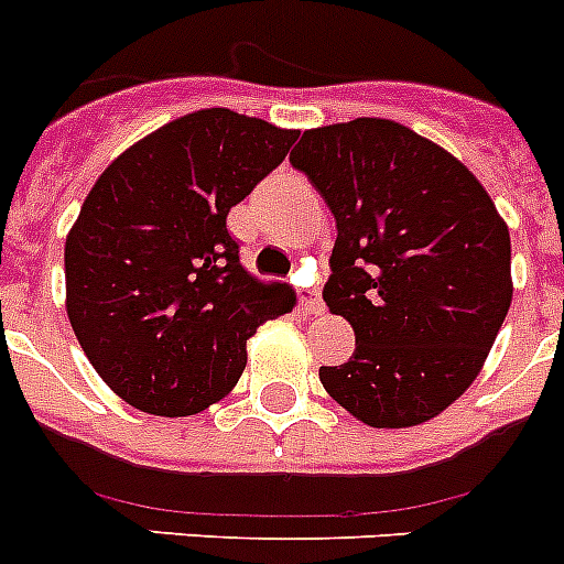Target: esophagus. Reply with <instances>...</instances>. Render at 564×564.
<instances>
[{
  "mask_svg": "<svg viewBox=\"0 0 564 564\" xmlns=\"http://www.w3.org/2000/svg\"><path fill=\"white\" fill-rule=\"evenodd\" d=\"M299 307L305 316H318V313H325V302L311 291H302L299 293Z\"/></svg>",
  "mask_w": 564,
  "mask_h": 564,
  "instance_id": "obj_1",
  "label": "esophagus"
}]
</instances>
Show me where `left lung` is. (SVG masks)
Masks as SVG:
<instances>
[{
    "mask_svg": "<svg viewBox=\"0 0 564 564\" xmlns=\"http://www.w3.org/2000/svg\"><path fill=\"white\" fill-rule=\"evenodd\" d=\"M293 169L336 217L327 307L356 350L318 378L378 430L441 415L468 390L511 307V237L477 177L383 118L302 134Z\"/></svg>",
    "mask_w": 564,
    "mask_h": 564,
    "instance_id": "8db88e82",
    "label": "left lung"
}]
</instances>
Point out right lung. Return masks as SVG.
Listing matches in <instances>:
<instances>
[{
  "label": "right lung",
  "mask_w": 564,
  "mask_h": 564,
  "mask_svg": "<svg viewBox=\"0 0 564 564\" xmlns=\"http://www.w3.org/2000/svg\"><path fill=\"white\" fill-rule=\"evenodd\" d=\"M296 129L214 107L129 147L64 246L67 316L112 392L152 415L203 412L246 370V341L296 296L239 262L228 212L285 161Z\"/></svg>",
  "instance_id": "add662e5"
}]
</instances>
